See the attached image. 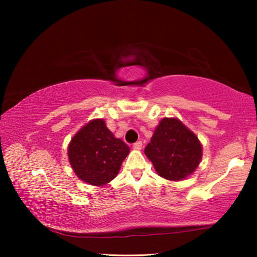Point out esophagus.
<instances>
[{
	"label": "esophagus",
	"mask_w": 257,
	"mask_h": 257,
	"mask_svg": "<svg viewBox=\"0 0 257 257\" xmlns=\"http://www.w3.org/2000/svg\"><path fill=\"white\" fill-rule=\"evenodd\" d=\"M142 146H143V143H142L141 141H138V142L135 143L133 147H134L135 150H141V149H142Z\"/></svg>",
	"instance_id": "esophagus-1"
}]
</instances>
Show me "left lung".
<instances>
[{"mask_svg": "<svg viewBox=\"0 0 257 257\" xmlns=\"http://www.w3.org/2000/svg\"><path fill=\"white\" fill-rule=\"evenodd\" d=\"M145 154L161 177L178 181L198 167L202 145L179 120L164 118L145 147Z\"/></svg>", "mask_w": 257, "mask_h": 257, "instance_id": "1", "label": "left lung"}]
</instances>
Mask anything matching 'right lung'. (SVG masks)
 <instances>
[{"label":"right lung","mask_w":257,"mask_h":257,"mask_svg":"<svg viewBox=\"0 0 257 257\" xmlns=\"http://www.w3.org/2000/svg\"><path fill=\"white\" fill-rule=\"evenodd\" d=\"M128 153V145L113 136L101 119L90 121L81 128L68 149L69 161L76 175L95 186L114 179Z\"/></svg>","instance_id":"right-lung-1"}]
</instances>
